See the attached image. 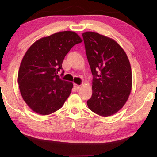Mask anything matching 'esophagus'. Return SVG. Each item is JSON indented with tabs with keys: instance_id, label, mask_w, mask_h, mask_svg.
Masks as SVG:
<instances>
[{
	"instance_id": "1",
	"label": "esophagus",
	"mask_w": 157,
	"mask_h": 157,
	"mask_svg": "<svg viewBox=\"0 0 157 157\" xmlns=\"http://www.w3.org/2000/svg\"><path fill=\"white\" fill-rule=\"evenodd\" d=\"M74 88L76 90H78L79 89H80V86L78 85V84H76V83H74Z\"/></svg>"
}]
</instances>
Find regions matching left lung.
I'll list each match as a JSON object with an SVG mask.
<instances>
[{"instance_id":"left-lung-1","label":"left lung","mask_w":157,"mask_h":157,"mask_svg":"<svg viewBox=\"0 0 157 157\" xmlns=\"http://www.w3.org/2000/svg\"><path fill=\"white\" fill-rule=\"evenodd\" d=\"M86 53L93 75L90 110L101 117L119 111L132 86V68L123 48L111 38L96 32L82 34Z\"/></svg>"}]
</instances>
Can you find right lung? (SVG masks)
<instances>
[{
    "instance_id": "obj_1",
    "label": "right lung",
    "mask_w": 157,
    "mask_h": 157,
    "mask_svg": "<svg viewBox=\"0 0 157 157\" xmlns=\"http://www.w3.org/2000/svg\"><path fill=\"white\" fill-rule=\"evenodd\" d=\"M82 42L74 31H61L40 38L28 49L21 61L18 83L26 104L41 115L59 110L69 96L73 83L60 78L66 55ZM63 71L61 75H63Z\"/></svg>"
}]
</instances>
